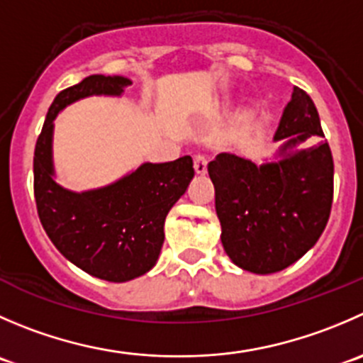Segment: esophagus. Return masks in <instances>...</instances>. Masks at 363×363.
<instances>
[{
    "label": "esophagus",
    "instance_id": "obj_1",
    "mask_svg": "<svg viewBox=\"0 0 363 363\" xmlns=\"http://www.w3.org/2000/svg\"><path fill=\"white\" fill-rule=\"evenodd\" d=\"M193 168H195L196 175H206L207 174V161L203 156H196L195 163H193Z\"/></svg>",
    "mask_w": 363,
    "mask_h": 363
}]
</instances>
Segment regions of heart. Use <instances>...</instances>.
Segmentation results:
<instances>
[{
	"label": "heart",
	"instance_id": "1",
	"mask_svg": "<svg viewBox=\"0 0 363 363\" xmlns=\"http://www.w3.org/2000/svg\"><path fill=\"white\" fill-rule=\"evenodd\" d=\"M246 124H248V121H246V117H239L238 121H235L234 124H232V128L228 129V133H227V138H225V142H227V145H234V143L238 142L239 136H241L242 133H245Z\"/></svg>",
	"mask_w": 363,
	"mask_h": 363
}]
</instances>
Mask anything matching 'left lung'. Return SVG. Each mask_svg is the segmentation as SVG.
Segmentation results:
<instances>
[{"mask_svg":"<svg viewBox=\"0 0 363 363\" xmlns=\"http://www.w3.org/2000/svg\"><path fill=\"white\" fill-rule=\"evenodd\" d=\"M312 136H325L315 104L294 86L284 108L271 160L255 164L221 152L207 172L214 184L221 245L232 262L255 275H271L296 262L318 242L333 200V157Z\"/></svg>","mask_w":363,"mask_h":363,"instance_id":"obj_1","label":"left lung"}]
</instances>
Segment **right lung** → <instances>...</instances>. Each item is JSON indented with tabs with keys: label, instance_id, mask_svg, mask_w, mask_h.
<instances>
[{
	"label": "right lung",
	"instance_id": "obj_1",
	"mask_svg": "<svg viewBox=\"0 0 363 363\" xmlns=\"http://www.w3.org/2000/svg\"><path fill=\"white\" fill-rule=\"evenodd\" d=\"M129 84V77L94 74L60 92L33 157L35 202L45 234L74 266L108 282H129L156 266L164 218L195 175L193 160L184 156L170 163H143L118 181L86 191L56 182L52 135L60 111L92 96L121 97Z\"/></svg>",
	"mask_w": 363,
	"mask_h": 363
}]
</instances>
